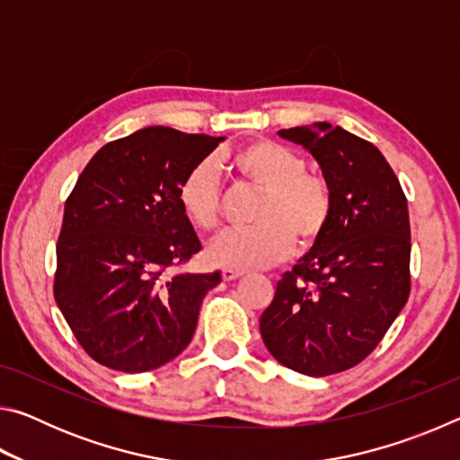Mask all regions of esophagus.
I'll list each match as a JSON object with an SVG mask.
<instances>
[{"label": "esophagus", "mask_w": 460, "mask_h": 460, "mask_svg": "<svg viewBox=\"0 0 460 460\" xmlns=\"http://www.w3.org/2000/svg\"><path fill=\"white\" fill-rule=\"evenodd\" d=\"M223 279L225 282H233V279H239L241 276H243V271H239V270H229V268H225L223 270Z\"/></svg>", "instance_id": "esophagus-1"}]
</instances>
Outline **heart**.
Masks as SVG:
<instances>
[{
    "label": "heart",
    "instance_id": "b5f03b06",
    "mask_svg": "<svg viewBox=\"0 0 460 460\" xmlns=\"http://www.w3.org/2000/svg\"><path fill=\"white\" fill-rule=\"evenodd\" d=\"M241 182L263 190L255 208L258 227L227 233L208 247L215 266L252 271L290 258L294 239L310 247L323 237L332 217V190L323 174L306 170V160L271 139L247 142L227 158ZM182 215L200 231H215L223 219V192L211 160L194 164L178 184Z\"/></svg>",
    "mask_w": 460,
    "mask_h": 460
}]
</instances>
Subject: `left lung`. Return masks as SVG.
<instances>
[{"label": "left lung", "mask_w": 460, "mask_h": 460, "mask_svg": "<svg viewBox=\"0 0 460 460\" xmlns=\"http://www.w3.org/2000/svg\"><path fill=\"white\" fill-rule=\"evenodd\" d=\"M305 146L332 190V217L286 271L260 332L276 359L324 377L361 363L410 296V217L398 176L376 146L331 123L279 129Z\"/></svg>", "instance_id": "1"}]
</instances>
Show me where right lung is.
<instances>
[{
    "instance_id": "add662e5",
    "label": "right lung",
    "mask_w": 460,
    "mask_h": 460,
    "mask_svg": "<svg viewBox=\"0 0 460 460\" xmlns=\"http://www.w3.org/2000/svg\"><path fill=\"white\" fill-rule=\"evenodd\" d=\"M225 137L152 126L105 144L65 202L54 300L91 359L142 373L181 355L213 274H168L200 252L178 184Z\"/></svg>"
}]
</instances>
